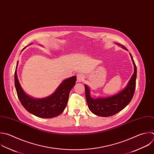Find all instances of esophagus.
I'll use <instances>...</instances> for the list:
<instances>
[{"label": "esophagus", "mask_w": 154, "mask_h": 154, "mask_svg": "<svg viewBox=\"0 0 154 154\" xmlns=\"http://www.w3.org/2000/svg\"><path fill=\"white\" fill-rule=\"evenodd\" d=\"M85 75L83 74L82 73H79L77 75V82H81L82 81H83V80L85 79Z\"/></svg>", "instance_id": "34e87169"}]
</instances>
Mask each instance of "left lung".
I'll return each mask as SVG.
<instances>
[{"label":"left lung","mask_w":154,"mask_h":154,"mask_svg":"<svg viewBox=\"0 0 154 154\" xmlns=\"http://www.w3.org/2000/svg\"><path fill=\"white\" fill-rule=\"evenodd\" d=\"M120 45L119 43H117ZM122 47L127 50L124 46ZM132 61L134 66V72L131 77L126 87L119 93L106 98H92L90 95V89L89 87L85 85L86 99L89 110L94 114L101 117L112 116L123 109H124L131 101L135 89L136 78H137V67L131 53Z\"/></svg>","instance_id":"1"}]
</instances>
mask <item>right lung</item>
Listing matches in <instances>:
<instances>
[{
    "mask_svg": "<svg viewBox=\"0 0 154 154\" xmlns=\"http://www.w3.org/2000/svg\"><path fill=\"white\" fill-rule=\"evenodd\" d=\"M17 65L14 74V83L18 98L25 109L40 118H53L61 114L67 105L69 92L75 85L76 76L63 80L56 91L48 97L34 98L28 95L20 86L17 74Z\"/></svg>",
    "mask_w": 154,
    "mask_h": 154,
    "instance_id": "1",
    "label": "right lung"
}]
</instances>
